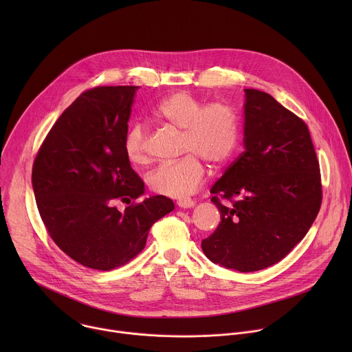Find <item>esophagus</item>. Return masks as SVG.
Here are the masks:
<instances>
[{
    "label": "esophagus",
    "mask_w": 352,
    "mask_h": 352,
    "mask_svg": "<svg viewBox=\"0 0 352 352\" xmlns=\"http://www.w3.org/2000/svg\"><path fill=\"white\" fill-rule=\"evenodd\" d=\"M177 205L182 209H189V208H193L195 206V200L189 199V197H184V199H179Z\"/></svg>",
    "instance_id": "esophagus-1"
}]
</instances>
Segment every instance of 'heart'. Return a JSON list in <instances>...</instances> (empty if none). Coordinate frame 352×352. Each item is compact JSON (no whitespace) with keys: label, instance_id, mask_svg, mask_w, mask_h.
Instances as JSON below:
<instances>
[{"label":"heart","instance_id":"1","mask_svg":"<svg viewBox=\"0 0 352 352\" xmlns=\"http://www.w3.org/2000/svg\"><path fill=\"white\" fill-rule=\"evenodd\" d=\"M157 121L182 132L175 163L162 164L148 174V188L157 195L184 197L193 193L206 177L205 163L224 166L235 153L239 143V121L235 110L224 102L205 104L202 98L188 91H175L155 107ZM126 159L136 166L148 162L147 128L136 122L124 138Z\"/></svg>","mask_w":352,"mask_h":352}]
</instances>
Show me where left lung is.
Instances as JSON below:
<instances>
[{
  "label": "left lung",
  "mask_w": 352,
  "mask_h": 352,
  "mask_svg": "<svg viewBox=\"0 0 352 352\" xmlns=\"http://www.w3.org/2000/svg\"><path fill=\"white\" fill-rule=\"evenodd\" d=\"M243 118L245 150L210 190L221 223L202 249L220 266L256 272L307 235L320 210L322 179L308 125L269 93L245 89Z\"/></svg>",
  "instance_id": "1"
}]
</instances>
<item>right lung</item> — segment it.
Instances as JSON below:
<instances>
[{"instance_id":"1","label":"right lung","mask_w":352,"mask_h":352,"mask_svg":"<svg viewBox=\"0 0 352 352\" xmlns=\"http://www.w3.org/2000/svg\"><path fill=\"white\" fill-rule=\"evenodd\" d=\"M138 86L83 91L50 129L36 155L32 184L44 227L75 262L113 270L139 255L159 219L174 210L163 195L135 200L144 184L124 152ZM117 199L134 202L124 212Z\"/></svg>"}]
</instances>
